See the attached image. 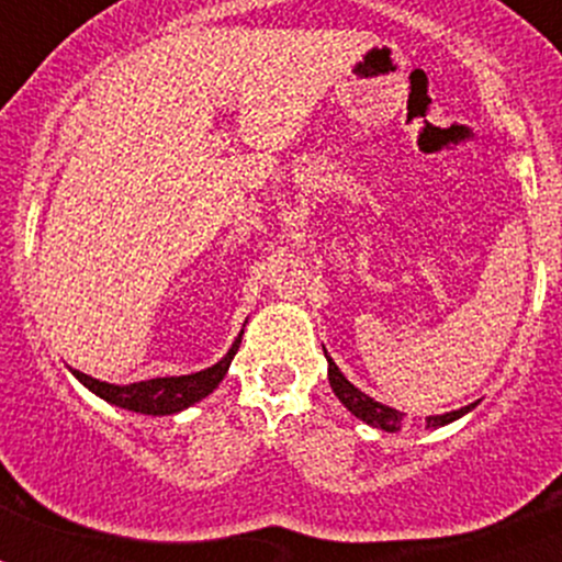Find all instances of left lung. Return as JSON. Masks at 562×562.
<instances>
[{
  "mask_svg": "<svg viewBox=\"0 0 562 562\" xmlns=\"http://www.w3.org/2000/svg\"><path fill=\"white\" fill-rule=\"evenodd\" d=\"M326 360H329V355H326ZM329 382H331V391L337 394V400H340L342 405H346V408L357 416V419L369 422V425H374V428L389 430V434L402 430V425H405V416H402L400 411L389 408V405H380V402H374L371 396L362 394V391H357L355 385H351V382L340 374V369H337L331 360H329ZM467 411H473V405H467V408H459V411H450V414H441V416H428V428H441V425H448V422L464 416Z\"/></svg>",
  "mask_w": 562,
  "mask_h": 562,
  "instance_id": "1",
  "label": "left lung"
}]
</instances>
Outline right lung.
<instances>
[{"mask_svg": "<svg viewBox=\"0 0 562 562\" xmlns=\"http://www.w3.org/2000/svg\"><path fill=\"white\" fill-rule=\"evenodd\" d=\"M238 342H241V337L233 342V349L227 351L216 366L186 376H157V380L132 382V385H109V382L92 380V376L83 374V371H72V374H76L92 394L112 402L117 408L134 411V414L166 416L188 408L193 402L205 400V396L220 385L222 376L227 374V366H231L233 355H236Z\"/></svg>", "mask_w": 562, "mask_h": 562, "instance_id": "right-lung-1", "label": "right lung"}]
</instances>
